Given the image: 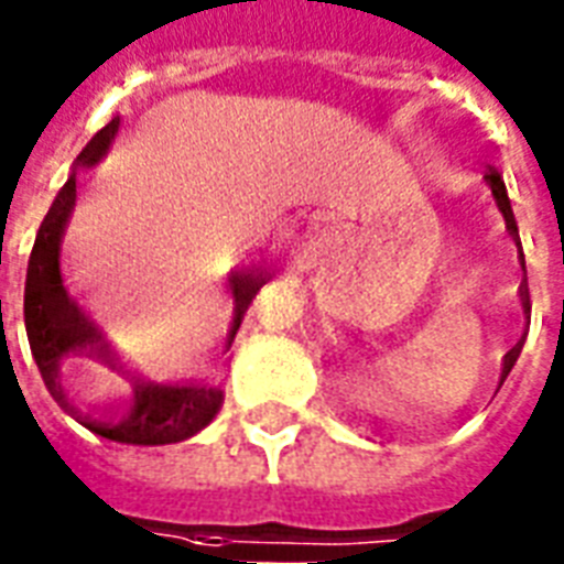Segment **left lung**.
<instances>
[{"mask_svg":"<svg viewBox=\"0 0 564 564\" xmlns=\"http://www.w3.org/2000/svg\"><path fill=\"white\" fill-rule=\"evenodd\" d=\"M486 183L492 186V195H495V204L498 209L503 212V218H507V229H510V236H518V227H516V215H512V206H510V197H507V186H503V180L498 171H486Z\"/></svg>","mask_w":564,"mask_h":564,"instance_id":"obj_1","label":"left lung"}]
</instances>
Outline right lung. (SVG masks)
<instances>
[{"mask_svg":"<svg viewBox=\"0 0 564 564\" xmlns=\"http://www.w3.org/2000/svg\"><path fill=\"white\" fill-rule=\"evenodd\" d=\"M119 133V119L104 124L96 137L89 139L87 148L80 151L75 165L69 171V180L54 197L52 209L40 224L37 241L29 259V276H25V332H29L31 355L37 360L40 376L46 381L48 393L66 408L80 425L93 434L124 445H169L183 443L188 436L200 434L212 419L218 416L224 404V390L220 384H206V381H177V384H156V381H142L133 390V402L119 419H89L78 416V410L66 402V393L61 387L63 360L72 352L87 349L89 326L80 308L69 300L61 279V241L66 232V220L75 209V186H78V171L93 169L107 156L112 139ZM268 273H236L232 282V296H236V311H232V326H229L227 346L232 344L247 308L259 294V288L268 282Z\"/></svg>","mask_w":564,"mask_h":564,"instance_id":"right-lung-1","label":"right lung"}]
</instances>
